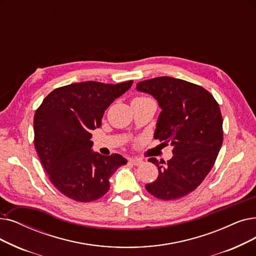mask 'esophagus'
<instances>
[{
	"label": "esophagus",
	"mask_w": 256,
	"mask_h": 256,
	"mask_svg": "<svg viewBox=\"0 0 256 256\" xmlns=\"http://www.w3.org/2000/svg\"><path fill=\"white\" fill-rule=\"evenodd\" d=\"M128 162L130 163V164H132V165H140V164H142L143 163V160L142 159H138V158H134V159H130L128 160Z\"/></svg>",
	"instance_id": "obj_1"
}]
</instances>
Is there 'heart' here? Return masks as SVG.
I'll return each instance as SVG.
<instances>
[{
    "instance_id": "heart-1",
    "label": "heart",
    "mask_w": 256,
    "mask_h": 256,
    "mask_svg": "<svg viewBox=\"0 0 256 256\" xmlns=\"http://www.w3.org/2000/svg\"><path fill=\"white\" fill-rule=\"evenodd\" d=\"M138 98H143V97H138Z\"/></svg>"
}]
</instances>
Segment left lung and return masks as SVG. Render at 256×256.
<instances>
[{"instance_id":"obj_1","label":"left lung","mask_w":256,"mask_h":256,"mask_svg":"<svg viewBox=\"0 0 256 256\" xmlns=\"http://www.w3.org/2000/svg\"><path fill=\"white\" fill-rule=\"evenodd\" d=\"M136 90L157 100L159 114L154 138L172 146L168 162L150 158L157 180L146 190L160 200L180 198L203 182L223 143V118L214 96L202 86L162 76L140 82Z\"/></svg>"}]
</instances>
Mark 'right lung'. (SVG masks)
<instances>
[{
    "label": "right lung",
    "mask_w": 256,
    "mask_h": 256,
    "mask_svg": "<svg viewBox=\"0 0 256 256\" xmlns=\"http://www.w3.org/2000/svg\"><path fill=\"white\" fill-rule=\"evenodd\" d=\"M132 80L117 84L76 82L55 88L34 115V146L50 181L66 196L91 202L104 196L110 178L128 160L92 150L91 132L100 128L104 110Z\"/></svg>",
    "instance_id": "1"
}]
</instances>
